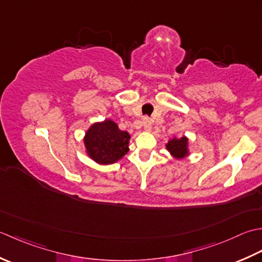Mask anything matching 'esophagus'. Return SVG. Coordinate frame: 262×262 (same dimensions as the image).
I'll return each mask as SVG.
<instances>
[{
    "label": "esophagus",
    "instance_id": "34e87169",
    "mask_svg": "<svg viewBox=\"0 0 262 262\" xmlns=\"http://www.w3.org/2000/svg\"><path fill=\"white\" fill-rule=\"evenodd\" d=\"M142 124H143V129L146 131H150L151 129V121L150 119H148V117H145L142 121Z\"/></svg>",
    "mask_w": 262,
    "mask_h": 262
}]
</instances>
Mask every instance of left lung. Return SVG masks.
<instances>
[{
	"label": "left lung",
	"instance_id": "obj_1",
	"mask_svg": "<svg viewBox=\"0 0 262 262\" xmlns=\"http://www.w3.org/2000/svg\"><path fill=\"white\" fill-rule=\"evenodd\" d=\"M167 151L170 154V156L175 159H183L188 157L190 155L189 150V138L188 137H173L168 139L166 145Z\"/></svg>",
	"mask_w": 262,
	"mask_h": 262
}]
</instances>
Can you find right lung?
<instances>
[{
    "label": "right lung",
    "mask_w": 262,
    "mask_h": 262,
    "mask_svg": "<svg viewBox=\"0 0 262 262\" xmlns=\"http://www.w3.org/2000/svg\"><path fill=\"white\" fill-rule=\"evenodd\" d=\"M129 132L119 129L110 119L95 122L84 133V149L89 158L99 165H111L129 152Z\"/></svg>",
    "instance_id": "right-lung-1"
}]
</instances>
